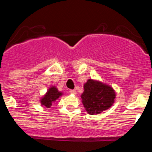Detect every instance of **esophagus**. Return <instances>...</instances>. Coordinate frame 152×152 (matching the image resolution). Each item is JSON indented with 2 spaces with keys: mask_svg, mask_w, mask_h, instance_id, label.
I'll return each instance as SVG.
<instances>
[{
  "mask_svg": "<svg viewBox=\"0 0 152 152\" xmlns=\"http://www.w3.org/2000/svg\"><path fill=\"white\" fill-rule=\"evenodd\" d=\"M69 93H71V94H74V95L76 94V91L75 90H69Z\"/></svg>",
  "mask_w": 152,
  "mask_h": 152,
  "instance_id": "34e87169",
  "label": "esophagus"
}]
</instances>
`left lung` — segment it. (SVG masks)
<instances>
[{"mask_svg":"<svg viewBox=\"0 0 152 152\" xmlns=\"http://www.w3.org/2000/svg\"><path fill=\"white\" fill-rule=\"evenodd\" d=\"M84 89L81 97L86 111L90 115L99 114L114 103L115 93L110 86L89 79L84 85Z\"/></svg>","mask_w":152,"mask_h":152,"instance_id":"obj_1","label":"left lung"}]
</instances>
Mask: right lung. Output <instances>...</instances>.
I'll use <instances>...</instances> for the list:
<instances>
[{"label":"right lung","mask_w":152,"mask_h":152,"mask_svg":"<svg viewBox=\"0 0 152 152\" xmlns=\"http://www.w3.org/2000/svg\"><path fill=\"white\" fill-rule=\"evenodd\" d=\"M62 95V93L58 91L56 87H51L48 90L47 93L44 96V97L41 99L40 102L42 105L45 106L47 108H50L52 104L56 102V100H57Z\"/></svg>","instance_id":"right-lung-1"}]
</instances>
